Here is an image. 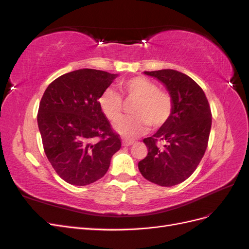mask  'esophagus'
<instances>
[{"label": "esophagus", "instance_id": "1", "mask_svg": "<svg viewBox=\"0 0 249 249\" xmlns=\"http://www.w3.org/2000/svg\"><path fill=\"white\" fill-rule=\"evenodd\" d=\"M132 144H134L133 140H126V139L123 140V145H124V146H130Z\"/></svg>", "mask_w": 249, "mask_h": 249}]
</instances>
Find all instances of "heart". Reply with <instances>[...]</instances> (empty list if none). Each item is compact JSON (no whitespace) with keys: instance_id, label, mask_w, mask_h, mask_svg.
<instances>
[{"instance_id":"heart-1","label":"heart","mask_w":249,"mask_h":249,"mask_svg":"<svg viewBox=\"0 0 249 249\" xmlns=\"http://www.w3.org/2000/svg\"><path fill=\"white\" fill-rule=\"evenodd\" d=\"M119 88L126 100L135 101L131 109L134 115L121 119L114 124V130L123 137H137L146 131L148 125L158 129L166 124L172 116L175 103L171 94L159 89L155 82L144 77H135L120 82ZM122 98L112 88L104 90L99 97L100 108L111 122H115L122 114Z\"/></svg>"}]
</instances>
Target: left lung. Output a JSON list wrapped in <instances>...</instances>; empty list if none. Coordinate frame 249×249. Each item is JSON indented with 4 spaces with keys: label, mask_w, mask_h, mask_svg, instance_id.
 I'll return each instance as SVG.
<instances>
[{
    "label": "left lung",
    "mask_w": 249,
    "mask_h": 249,
    "mask_svg": "<svg viewBox=\"0 0 249 249\" xmlns=\"http://www.w3.org/2000/svg\"><path fill=\"white\" fill-rule=\"evenodd\" d=\"M144 73L166 86L175 109L166 124L143 139L148 153L138 168L149 182L171 187L184 182L197 168L208 147L212 113L203 90L187 74L173 70Z\"/></svg>",
    "instance_id": "left-lung-1"
}]
</instances>
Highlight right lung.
I'll list each match as a JSON object with an SVG mask.
<instances>
[{
    "label": "right lung",
    "instance_id": "right-lung-1",
    "mask_svg": "<svg viewBox=\"0 0 249 249\" xmlns=\"http://www.w3.org/2000/svg\"><path fill=\"white\" fill-rule=\"evenodd\" d=\"M117 74L84 69L53 81L39 104L37 123L44 153L66 183L86 186L102 178L122 146L99 105Z\"/></svg>",
    "mask_w": 249,
    "mask_h": 249
}]
</instances>
